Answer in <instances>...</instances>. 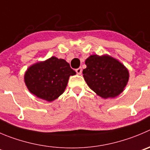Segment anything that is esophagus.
Masks as SVG:
<instances>
[{"instance_id": "obj_1", "label": "esophagus", "mask_w": 150, "mask_h": 150, "mask_svg": "<svg viewBox=\"0 0 150 150\" xmlns=\"http://www.w3.org/2000/svg\"><path fill=\"white\" fill-rule=\"evenodd\" d=\"M76 74H79V75H80V74H82V68H77V69H76Z\"/></svg>"}]
</instances>
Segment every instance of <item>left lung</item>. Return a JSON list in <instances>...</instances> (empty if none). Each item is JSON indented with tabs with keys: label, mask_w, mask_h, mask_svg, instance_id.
Segmentation results:
<instances>
[{
	"label": "left lung",
	"mask_w": 150,
	"mask_h": 150,
	"mask_svg": "<svg viewBox=\"0 0 150 150\" xmlns=\"http://www.w3.org/2000/svg\"><path fill=\"white\" fill-rule=\"evenodd\" d=\"M83 77L92 91L103 99L115 98L125 90L129 81L127 68L108 54L91 55L85 60Z\"/></svg>",
	"instance_id": "8db88e82"
}]
</instances>
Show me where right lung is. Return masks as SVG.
<instances>
[{"label": "right lung", "mask_w": 150, "mask_h": 150, "mask_svg": "<svg viewBox=\"0 0 150 150\" xmlns=\"http://www.w3.org/2000/svg\"><path fill=\"white\" fill-rule=\"evenodd\" d=\"M75 74L65 59L51 57L28 67L24 82L30 93L39 99L52 102L63 93L70 76Z\"/></svg>", "instance_id": "add662e5"}]
</instances>
